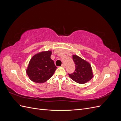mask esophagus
<instances>
[{
	"instance_id": "obj_1",
	"label": "esophagus",
	"mask_w": 121,
	"mask_h": 121,
	"mask_svg": "<svg viewBox=\"0 0 121 121\" xmlns=\"http://www.w3.org/2000/svg\"><path fill=\"white\" fill-rule=\"evenodd\" d=\"M61 67H63V68H65V65L64 64H62V65H61Z\"/></svg>"
}]
</instances>
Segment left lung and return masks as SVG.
Here are the masks:
<instances>
[{"mask_svg": "<svg viewBox=\"0 0 121 121\" xmlns=\"http://www.w3.org/2000/svg\"><path fill=\"white\" fill-rule=\"evenodd\" d=\"M75 64V70L72 74H69L70 78L77 83H85L92 78L93 73L90 65L76 55L73 56Z\"/></svg>", "mask_w": 121, "mask_h": 121, "instance_id": "8db88e82", "label": "left lung"}]
</instances>
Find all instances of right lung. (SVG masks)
<instances>
[{
  "mask_svg": "<svg viewBox=\"0 0 121 121\" xmlns=\"http://www.w3.org/2000/svg\"><path fill=\"white\" fill-rule=\"evenodd\" d=\"M51 51L42 52L35 55L31 59L27 69V74L32 81L43 83L50 78L57 67L51 59Z\"/></svg>",
  "mask_w": 121,
  "mask_h": 121,
  "instance_id": "1",
  "label": "right lung"
}]
</instances>
